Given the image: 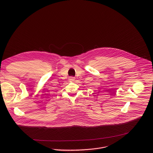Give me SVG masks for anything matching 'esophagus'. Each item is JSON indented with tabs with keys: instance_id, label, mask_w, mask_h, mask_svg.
<instances>
[{
	"instance_id": "obj_1",
	"label": "esophagus",
	"mask_w": 153,
	"mask_h": 153,
	"mask_svg": "<svg viewBox=\"0 0 153 153\" xmlns=\"http://www.w3.org/2000/svg\"><path fill=\"white\" fill-rule=\"evenodd\" d=\"M74 79H75V78H74V77H70V80H71V81L74 80Z\"/></svg>"
}]
</instances>
